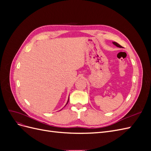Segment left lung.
Returning <instances> with one entry per match:
<instances>
[{
  "label": "left lung",
  "mask_w": 151,
  "mask_h": 151,
  "mask_svg": "<svg viewBox=\"0 0 151 151\" xmlns=\"http://www.w3.org/2000/svg\"><path fill=\"white\" fill-rule=\"evenodd\" d=\"M113 43L115 45V46H116L117 47H120V48H122V47L121 46V45H120L118 43H117L116 42H113Z\"/></svg>",
  "instance_id": "1"
}]
</instances>
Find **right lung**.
<instances>
[{
    "mask_svg": "<svg viewBox=\"0 0 151 151\" xmlns=\"http://www.w3.org/2000/svg\"><path fill=\"white\" fill-rule=\"evenodd\" d=\"M68 100H69V99H68V101H67V103H68Z\"/></svg>",
    "mask_w": 151,
    "mask_h": 151,
    "instance_id": "add662e5",
    "label": "right lung"
}]
</instances>
